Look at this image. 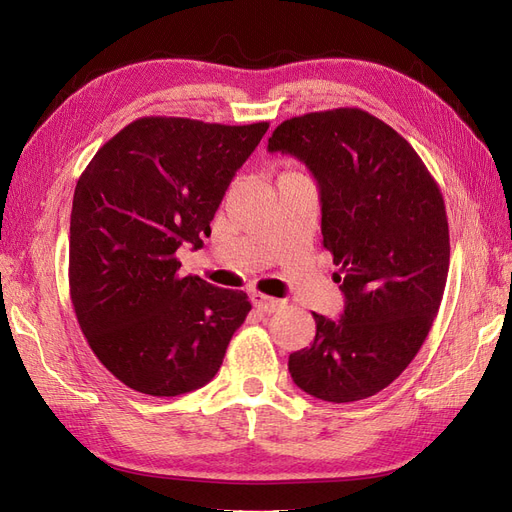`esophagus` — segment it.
<instances>
[{"label": "esophagus", "instance_id": "esophagus-1", "mask_svg": "<svg viewBox=\"0 0 512 512\" xmlns=\"http://www.w3.org/2000/svg\"><path fill=\"white\" fill-rule=\"evenodd\" d=\"M251 302H253L255 309L264 311V313H274V311H279L281 306H283L281 300H276V298H272V296L261 294V291H251Z\"/></svg>", "mask_w": 512, "mask_h": 512}]
</instances>
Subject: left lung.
Wrapping results in <instances>:
<instances>
[{"instance_id":"left-lung-1","label":"left lung","mask_w":512,"mask_h":512,"mask_svg":"<svg viewBox=\"0 0 512 512\" xmlns=\"http://www.w3.org/2000/svg\"><path fill=\"white\" fill-rule=\"evenodd\" d=\"M268 150L315 175L345 296L341 319L313 313V345L289 356V373L321 401L373 397L407 369L440 311L450 261L440 186L397 130L356 107L285 120Z\"/></svg>"}]
</instances>
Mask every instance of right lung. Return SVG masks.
I'll return each instance as SVG.
<instances>
[{
  "label": "right lung",
  "mask_w": 512,
  "mask_h": 512,
  "mask_svg": "<svg viewBox=\"0 0 512 512\" xmlns=\"http://www.w3.org/2000/svg\"><path fill=\"white\" fill-rule=\"evenodd\" d=\"M268 122L227 126L148 115L94 154L75 188L68 285L87 345L152 397L206 386L251 311L244 291L182 276Z\"/></svg>",
  "instance_id": "right-lung-1"
}]
</instances>
